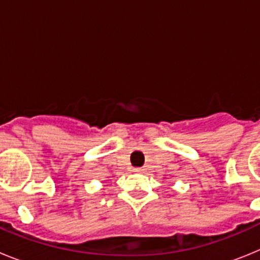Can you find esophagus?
<instances>
[{
  "mask_svg": "<svg viewBox=\"0 0 260 260\" xmlns=\"http://www.w3.org/2000/svg\"><path fill=\"white\" fill-rule=\"evenodd\" d=\"M143 171H144L143 168H134V172H137V173H141V172Z\"/></svg>",
  "mask_w": 260,
  "mask_h": 260,
  "instance_id": "esophagus-1",
  "label": "esophagus"
}]
</instances>
